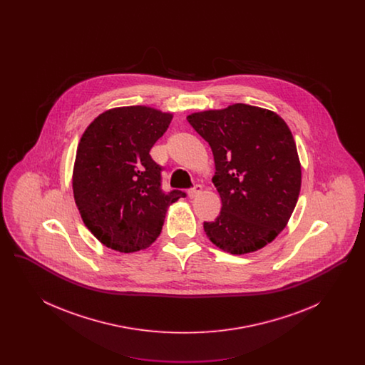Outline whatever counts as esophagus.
<instances>
[{"instance_id": "obj_1", "label": "esophagus", "mask_w": 365, "mask_h": 365, "mask_svg": "<svg viewBox=\"0 0 365 365\" xmlns=\"http://www.w3.org/2000/svg\"><path fill=\"white\" fill-rule=\"evenodd\" d=\"M201 191H202V186H201V185H195L192 189L187 191V194H189V197H190V198H195L197 195H200V194H201Z\"/></svg>"}]
</instances>
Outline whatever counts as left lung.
<instances>
[{
	"label": "left lung",
	"mask_w": 365,
	"mask_h": 365,
	"mask_svg": "<svg viewBox=\"0 0 365 365\" xmlns=\"http://www.w3.org/2000/svg\"><path fill=\"white\" fill-rule=\"evenodd\" d=\"M212 149L220 215L204 222L207 237L231 255L256 252L286 227L301 189L293 134L272 110L246 104L187 116Z\"/></svg>",
	"instance_id": "1"
}]
</instances>
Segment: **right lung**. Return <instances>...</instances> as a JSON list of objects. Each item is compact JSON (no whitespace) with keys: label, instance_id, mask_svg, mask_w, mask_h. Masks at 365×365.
<instances>
[{"label":"right lung","instance_id":"obj_1","mask_svg":"<svg viewBox=\"0 0 365 365\" xmlns=\"http://www.w3.org/2000/svg\"><path fill=\"white\" fill-rule=\"evenodd\" d=\"M173 120L149 106L109 109L78 145L72 189L91 234L106 247L133 253L155 242L167 209L186 192L161 189L163 168L149 152Z\"/></svg>","mask_w":365,"mask_h":365}]
</instances>
